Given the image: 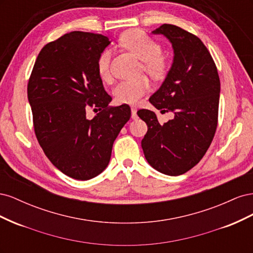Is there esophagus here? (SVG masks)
Segmentation results:
<instances>
[{"mask_svg": "<svg viewBox=\"0 0 253 253\" xmlns=\"http://www.w3.org/2000/svg\"><path fill=\"white\" fill-rule=\"evenodd\" d=\"M131 111H132V119H136L137 118V111H136L135 106H132Z\"/></svg>", "mask_w": 253, "mask_h": 253, "instance_id": "34e87169", "label": "esophagus"}]
</instances>
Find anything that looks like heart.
<instances>
[{
	"instance_id": "b5f03b06",
	"label": "heart",
	"mask_w": 253,
	"mask_h": 253,
	"mask_svg": "<svg viewBox=\"0 0 253 253\" xmlns=\"http://www.w3.org/2000/svg\"><path fill=\"white\" fill-rule=\"evenodd\" d=\"M120 44L131 51L134 56L142 61L141 70L152 79L162 80L168 72V64L162 56L160 45L151 39L141 30L134 29L122 34L119 38ZM97 73L103 82H111V51L103 50L97 60ZM149 89L148 80L141 77L136 80L121 81L113 90L115 100L118 103L133 104L138 101Z\"/></svg>"
}]
</instances>
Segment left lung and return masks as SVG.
<instances>
[{"label": "left lung", "instance_id": "8db88e82", "mask_svg": "<svg viewBox=\"0 0 253 253\" xmlns=\"http://www.w3.org/2000/svg\"><path fill=\"white\" fill-rule=\"evenodd\" d=\"M172 44L171 68L149 101L174 118L160 125L156 114L139 110L148 132L141 140L144 157L158 172L177 176L200 163L217 126L220 82L215 63L200 38L164 24L152 32Z\"/></svg>", "mask_w": 253, "mask_h": 253}]
</instances>
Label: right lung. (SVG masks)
I'll return each mask as SVG.
<instances>
[{"label": "right lung", "instance_id": "right-lung-1", "mask_svg": "<svg viewBox=\"0 0 253 253\" xmlns=\"http://www.w3.org/2000/svg\"><path fill=\"white\" fill-rule=\"evenodd\" d=\"M108 37L65 34L45 45L28 81L37 139L58 170L78 180L96 177L108 167L119 132L131 117L127 104L111 108L97 73V60ZM101 111L93 120L86 110Z\"/></svg>", "mask_w": 253, "mask_h": 253}]
</instances>
